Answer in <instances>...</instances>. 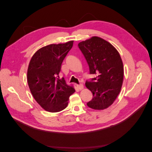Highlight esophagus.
<instances>
[{
    "label": "esophagus",
    "mask_w": 152,
    "mask_h": 152,
    "mask_svg": "<svg viewBox=\"0 0 152 152\" xmlns=\"http://www.w3.org/2000/svg\"><path fill=\"white\" fill-rule=\"evenodd\" d=\"M77 88L79 89V90H82V89L84 88V86H83V84H77Z\"/></svg>",
    "instance_id": "34e87169"
}]
</instances>
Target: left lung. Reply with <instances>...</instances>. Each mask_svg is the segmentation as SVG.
I'll use <instances>...</instances> for the list:
<instances>
[{
	"instance_id": "1",
	"label": "left lung",
	"mask_w": 152,
	"mask_h": 152,
	"mask_svg": "<svg viewBox=\"0 0 152 152\" xmlns=\"http://www.w3.org/2000/svg\"><path fill=\"white\" fill-rule=\"evenodd\" d=\"M87 62L90 74L96 75L86 86L93 93L87 105L94 110L111 106L120 93L124 79V66L117 50L98 37H93L78 44Z\"/></svg>"
}]
</instances>
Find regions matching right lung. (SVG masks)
Wrapping results in <instances>:
<instances>
[{
	"instance_id": "right-lung-1",
	"label": "right lung",
	"mask_w": 152,
	"mask_h": 152,
	"mask_svg": "<svg viewBox=\"0 0 152 152\" xmlns=\"http://www.w3.org/2000/svg\"><path fill=\"white\" fill-rule=\"evenodd\" d=\"M73 41L50 44L39 49L30 59L27 81L31 94L40 107L49 112H58L68 104L69 97L75 93L59 73L61 64L73 46Z\"/></svg>"
}]
</instances>
